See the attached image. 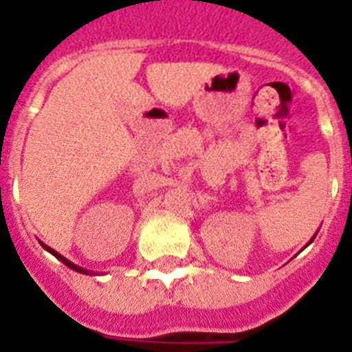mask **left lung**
<instances>
[{
  "label": "left lung",
  "instance_id": "8db88e82",
  "mask_svg": "<svg viewBox=\"0 0 352 352\" xmlns=\"http://www.w3.org/2000/svg\"><path fill=\"white\" fill-rule=\"evenodd\" d=\"M314 239V238H312ZM312 239H310V241H309V243H312Z\"/></svg>",
  "mask_w": 352,
  "mask_h": 352
}]
</instances>
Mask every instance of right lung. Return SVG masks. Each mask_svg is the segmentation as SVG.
I'll return each instance as SVG.
<instances>
[{"label": "right lung", "mask_w": 352, "mask_h": 352, "mask_svg": "<svg viewBox=\"0 0 352 352\" xmlns=\"http://www.w3.org/2000/svg\"><path fill=\"white\" fill-rule=\"evenodd\" d=\"M40 243H42V241H40ZM42 247L45 248V250H47L49 254H52V256H54L56 259H60L61 263L65 264V266H68V268H70V270H74V272H77V273H84V275H95V273L89 272V270H84V268H80V266H77V264L70 263V261H68L67 257H63V256H61V254H58V252H56V250H52V248H51V247H47V245H45V243H42Z\"/></svg>", "instance_id": "add662e5"}]
</instances>
